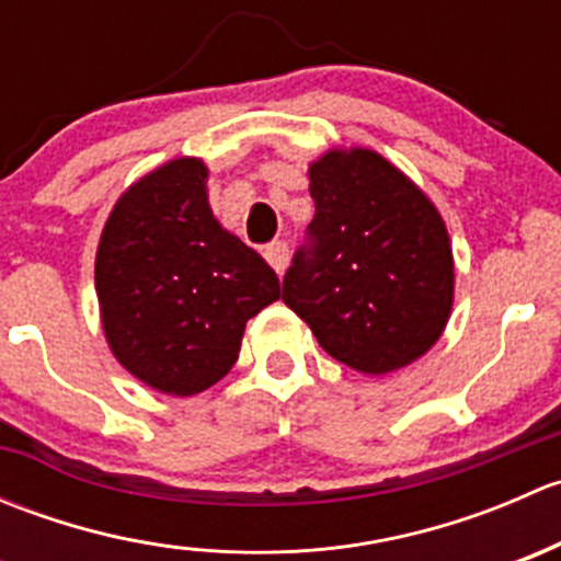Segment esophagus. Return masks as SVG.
I'll return each mask as SVG.
<instances>
[{"instance_id": "obj_1", "label": "esophagus", "mask_w": 561, "mask_h": 561, "mask_svg": "<svg viewBox=\"0 0 561 561\" xmlns=\"http://www.w3.org/2000/svg\"><path fill=\"white\" fill-rule=\"evenodd\" d=\"M265 260H268L271 268L282 276L287 268V260H290V249H287L285 241H274V244L265 247Z\"/></svg>"}]
</instances>
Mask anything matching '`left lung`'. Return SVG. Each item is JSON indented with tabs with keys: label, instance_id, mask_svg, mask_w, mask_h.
I'll return each mask as SVG.
<instances>
[{
	"label": "left lung",
	"instance_id": "1",
	"mask_svg": "<svg viewBox=\"0 0 561 561\" xmlns=\"http://www.w3.org/2000/svg\"><path fill=\"white\" fill-rule=\"evenodd\" d=\"M314 219L282 301L339 364L388 375L443 336L454 252L434 203L371 149H331L309 165Z\"/></svg>",
	"mask_w": 561,
	"mask_h": 561
}]
</instances>
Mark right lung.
Masks as SVG:
<instances>
[{
	"label": "right lung",
	"mask_w": 561,
	"mask_h": 561,
	"mask_svg": "<svg viewBox=\"0 0 561 561\" xmlns=\"http://www.w3.org/2000/svg\"><path fill=\"white\" fill-rule=\"evenodd\" d=\"M208 168L165 162L116 201L94 287L118 364L168 396H195L233 369L249 317L279 298L274 268L214 219Z\"/></svg>",
	"instance_id": "right-lung-1"
}]
</instances>
